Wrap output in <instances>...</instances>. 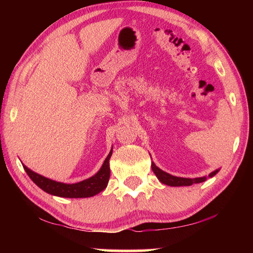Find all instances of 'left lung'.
Listing matches in <instances>:
<instances>
[{"label":"left lung","mask_w":253,"mask_h":253,"mask_svg":"<svg viewBox=\"0 0 253 253\" xmlns=\"http://www.w3.org/2000/svg\"><path fill=\"white\" fill-rule=\"evenodd\" d=\"M151 168L153 173L155 174V176L158 177V179L162 182L164 185L168 186H171V187H181V186H191L193 184H200V182L206 181L210 177L215 176L218 171L219 169L213 170L212 173H210L208 176H203V177H197V178H186V177H177V176H173L166 171L162 170L161 169H159L157 165H155L153 162L151 163Z\"/></svg>","instance_id":"1"}]
</instances>
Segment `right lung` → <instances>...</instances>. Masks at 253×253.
Segmentation results:
<instances>
[{
    "instance_id": "add662e5",
    "label": "right lung",
    "mask_w": 253,
    "mask_h": 253,
    "mask_svg": "<svg viewBox=\"0 0 253 253\" xmlns=\"http://www.w3.org/2000/svg\"><path fill=\"white\" fill-rule=\"evenodd\" d=\"M112 152L113 150L110 151L98 173L90 178L76 182V184H64L61 181L52 180L31 170L24 164L23 166L31 180L42 190L50 193V195L62 198H89L98 195L106 188L111 174L110 158Z\"/></svg>"
}]
</instances>
